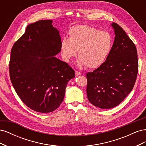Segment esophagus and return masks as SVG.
Returning a JSON list of instances; mask_svg holds the SVG:
<instances>
[{
  "label": "esophagus",
  "instance_id": "esophagus-1",
  "mask_svg": "<svg viewBox=\"0 0 146 146\" xmlns=\"http://www.w3.org/2000/svg\"><path fill=\"white\" fill-rule=\"evenodd\" d=\"M75 72H76V77L79 76V75H81V72H80L79 71H77V70H76V71H75Z\"/></svg>",
  "mask_w": 146,
  "mask_h": 146
}]
</instances>
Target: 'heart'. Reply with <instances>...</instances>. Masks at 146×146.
<instances>
[{
  "instance_id": "heart-1",
  "label": "heart",
  "mask_w": 146,
  "mask_h": 146,
  "mask_svg": "<svg viewBox=\"0 0 146 146\" xmlns=\"http://www.w3.org/2000/svg\"><path fill=\"white\" fill-rule=\"evenodd\" d=\"M69 39L63 38L61 42L63 58L69 62L78 55L79 66H86L94 69L102 64L112 48L113 38L106 31L86 25L73 26L69 31Z\"/></svg>"
}]
</instances>
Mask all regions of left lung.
<instances>
[{
  "mask_svg": "<svg viewBox=\"0 0 146 146\" xmlns=\"http://www.w3.org/2000/svg\"><path fill=\"white\" fill-rule=\"evenodd\" d=\"M115 38L105 62L86 74L88 99L95 107H116L131 91L138 72V60L133 42L117 24L113 23Z\"/></svg>",
  "mask_w": 146,
  "mask_h": 146,
  "instance_id": "left-lung-1",
  "label": "left lung"
}]
</instances>
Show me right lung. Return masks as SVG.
<instances>
[{
    "label": "right lung",
    "mask_w": 146,
    "mask_h": 146,
    "mask_svg": "<svg viewBox=\"0 0 146 146\" xmlns=\"http://www.w3.org/2000/svg\"><path fill=\"white\" fill-rule=\"evenodd\" d=\"M52 20L27 25L13 44L9 63L10 77L23 103L35 111H54L62 103L68 82L74 70L55 56L61 51L59 31Z\"/></svg>",
    "instance_id": "obj_1"
}]
</instances>
